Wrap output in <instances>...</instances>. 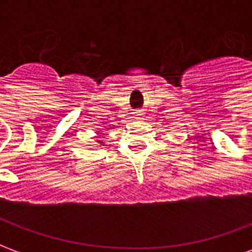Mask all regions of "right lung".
Segmentation results:
<instances>
[{"label": "right lung", "mask_w": 252, "mask_h": 252, "mask_svg": "<svg viewBox=\"0 0 252 252\" xmlns=\"http://www.w3.org/2000/svg\"><path fill=\"white\" fill-rule=\"evenodd\" d=\"M99 143H102V142H99Z\"/></svg>", "instance_id": "right-lung-1"}]
</instances>
